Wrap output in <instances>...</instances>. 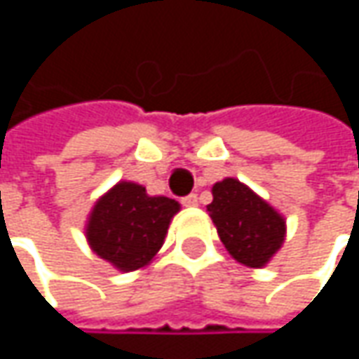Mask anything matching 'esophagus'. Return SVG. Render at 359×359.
<instances>
[{"label": "esophagus", "mask_w": 359, "mask_h": 359, "mask_svg": "<svg viewBox=\"0 0 359 359\" xmlns=\"http://www.w3.org/2000/svg\"><path fill=\"white\" fill-rule=\"evenodd\" d=\"M182 205H186V208H194V205H198V196L196 194H189L186 198H182Z\"/></svg>", "instance_id": "1"}]
</instances>
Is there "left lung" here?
Listing matches in <instances>:
<instances>
[{
    "mask_svg": "<svg viewBox=\"0 0 359 359\" xmlns=\"http://www.w3.org/2000/svg\"><path fill=\"white\" fill-rule=\"evenodd\" d=\"M212 196L208 212L229 255L248 268H264L285 240L283 215L233 177L217 182Z\"/></svg>",
    "mask_w": 359,
    "mask_h": 359,
    "instance_id": "1",
    "label": "left lung"
}]
</instances>
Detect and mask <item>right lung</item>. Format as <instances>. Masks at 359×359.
Returning <instances> with one entry per match:
<instances>
[{"label": "right lung", "mask_w": 359, "mask_h": 359, "mask_svg": "<svg viewBox=\"0 0 359 359\" xmlns=\"http://www.w3.org/2000/svg\"><path fill=\"white\" fill-rule=\"evenodd\" d=\"M177 212L175 200L147 196L144 186L119 182L95 201L86 236L102 259L121 271H133L156 257Z\"/></svg>", "instance_id": "right-lung-1"}]
</instances>
